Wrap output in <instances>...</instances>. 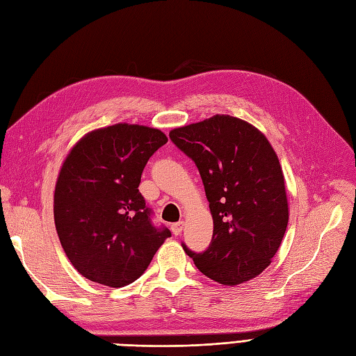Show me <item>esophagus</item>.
Here are the masks:
<instances>
[{"instance_id":"esophagus-1","label":"esophagus","mask_w":356,"mask_h":356,"mask_svg":"<svg viewBox=\"0 0 356 356\" xmlns=\"http://www.w3.org/2000/svg\"><path fill=\"white\" fill-rule=\"evenodd\" d=\"M170 229H172V233H174L175 236L181 234L182 229H184V221H178V222H174V224L170 225Z\"/></svg>"}]
</instances>
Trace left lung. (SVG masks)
<instances>
[{
	"label": "left lung",
	"instance_id": "obj_1",
	"mask_svg": "<svg viewBox=\"0 0 356 356\" xmlns=\"http://www.w3.org/2000/svg\"><path fill=\"white\" fill-rule=\"evenodd\" d=\"M169 138L196 163L213 220L207 251L182 248L212 281H251L272 263L288 225L285 179L275 149L257 127L224 114L177 127Z\"/></svg>",
	"mask_w": 356,
	"mask_h": 356
}]
</instances>
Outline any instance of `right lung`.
Instances as JSON below:
<instances>
[{"label":"right lung","mask_w":356,"mask_h":356,"mask_svg":"<svg viewBox=\"0 0 356 356\" xmlns=\"http://www.w3.org/2000/svg\"><path fill=\"white\" fill-rule=\"evenodd\" d=\"M168 143L159 129L118 123L72 147L55 188V225L77 272L120 288L141 276L168 238L138 187L148 159Z\"/></svg>","instance_id":"obj_1"}]
</instances>
